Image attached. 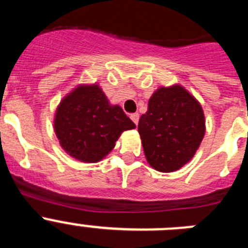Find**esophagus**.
<instances>
[{
	"label": "esophagus",
	"instance_id": "34e87169",
	"mask_svg": "<svg viewBox=\"0 0 248 248\" xmlns=\"http://www.w3.org/2000/svg\"><path fill=\"white\" fill-rule=\"evenodd\" d=\"M130 119L133 120V122H134L135 124H137V125H138V123H139V114H138V113L131 114V115H130Z\"/></svg>",
	"mask_w": 248,
	"mask_h": 248
}]
</instances>
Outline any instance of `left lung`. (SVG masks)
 Instances as JSON below:
<instances>
[{
	"mask_svg": "<svg viewBox=\"0 0 248 248\" xmlns=\"http://www.w3.org/2000/svg\"><path fill=\"white\" fill-rule=\"evenodd\" d=\"M205 130L202 107L180 84L157 88L138 125L146 161L160 172L176 171L189 163Z\"/></svg>",
	"mask_w": 248,
	"mask_h": 248,
	"instance_id": "left-lung-1",
	"label": "left lung"
}]
</instances>
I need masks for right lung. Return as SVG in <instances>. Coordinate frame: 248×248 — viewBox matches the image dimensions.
Instances as JSON below:
<instances>
[{
  "label": "right lung",
  "mask_w": 248,
  "mask_h": 248,
  "mask_svg": "<svg viewBox=\"0 0 248 248\" xmlns=\"http://www.w3.org/2000/svg\"><path fill=\"white\" fill-rule=\"evenodd\" d=\"M53 125L63 150L82 163L104 159L123 131L135 128L97 83L79 84L69 92L57 107Z\"/></svg>",
  "instance_id": "1"
}]
</instances>
